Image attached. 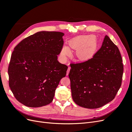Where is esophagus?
Returning <instances> with one entry per match:
<instances>
[{
    "instance_id": "esophagus-1",
    "label": "esophagus",
    "mask_w": 132,
    "mask_h": 132,
    "mask_svg": "<svg viewBox=\"0 0 132 132\" xmlns=\"http://www.w3.org/2000/svg\"><path fill=\"white\" fill-rule=\"evenodd\" d=\"M70 70V67H68V70H67V75H68L69 74Z\"/></svg>"
}]
</instances>
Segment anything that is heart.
Wrapping results in <instances>:
<instances>
[{
	"mask_svg": "<svg viewBox=\"0 0 132 132\" xmlns=\"http://www.w3.org/2000/svg\"><path fill=\"white\" fill-rule=\"evenodd\" d=\"M69 48L77 50L76 57L79 61L85 62L93 58L97 50V43L94 35H80L69 41ZM63 56H68L70 50L67 47H63L61 50Z\"/></svg>",
	"mask_w": 132,
	"mask_h": 132,
	"instance_id": "1",
	"label": "heart"
}]
</instances>
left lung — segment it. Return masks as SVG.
<instances>
[{
  "mask_svg": "<svg viewBox=\"0 0 132 132\" xmlns=\"http://www.w3.org/2000/svg\"><path fill=\"white\" fill-rule=\"evenodd\" d=\"M70 67L71 96L76 104L97 109L114 99L121 86L123 65L119 49L108 36L93 58Z\"/></svg>",
  "mask_w": 132,
  "mask_h": 132,
  "instance_id": "1",
  "label": "left lung"
}]
</instances>
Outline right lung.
<instances>
[{
    "instance_id": "add662e5",
    "label": "right lung",
    "mask_w": 132,
    "mask_h": 132,
    "mask_svg": "<svg viewBox=\"0 0 132 132\" xmlns=\"http://www.w3.org/2000/svg\"><path fill=\"white\" fill-rule=\"evenodd\" d=\"M64 35L61 32L39 31L15 47L8 68L9 86L17 100L25 106L39 107L53 101L68 69L57 60Z\"/></svg>"
}]
</instances>
